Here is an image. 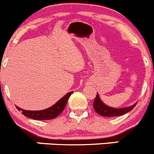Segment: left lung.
Masks as SVG:
<instances>
[{
  "mask_svg": "<svg viewBox=\"0 0 154 154\" xmlns=\"http://www.w3.org/2000/svg\"><path fill=\"white\" fill-rule=\"evenodd\" d=\"M137 103L132 105V106H129L127 108H121V109H114V108L109 107L107 105L104 104L103 102L101 101L100 98L99 94H97L95 100L94 102V109L96 111L97 113L101 116L104 117H115V116H120V115H124V114L127 113V112H130L135 106Z\"/></svg>",
  "mask_w": 154,
  "mask_h": 154,
  "instance_id": "left-lung-1",
  "label": "left lung"
}]
</instances>
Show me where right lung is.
<instances>
[{
    "label": "right lung",
    "instance_id": "add662e5",
    "mask_svg": "<svg viewBox=\"0 0 154 154\" xmlns=\"http://www.w3.org/2000/svg\"><path fill=\"white\" fill-rule=\"evenodd\" d=\"M72 94V91L67 93L64 97H62L60 100H59L54 105H53L51 107L48 108L46 109L41 111H28L22 109L21 108L16 106L19 111H22V113L24 115L29 118H31L33 120H51L54 119L56 117L58 116L60 113L63 111V109L66 107V103L68 101V99Z\"/></svg>",
    "mask_w": 154,
    "mask_h": 154
}]
</instances>
